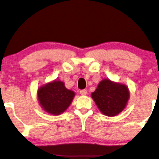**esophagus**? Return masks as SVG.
<instances>
[{
  "instance_id": "34e87169",
  "label": "esophagus",
  "mask_w": 159,
  "mask_h": 159,
  "mask_svg": "<svg viewBox=\"0 0 159 159\" xmlns=\"http://www.w3.org/2000/svg\"><path fill=\"white\" fill-rule=\"evenodd\" d=\"M86 93H87L86 89H81V91H80V94H81V95H86Z\"/></svg>"
}]
</instances>
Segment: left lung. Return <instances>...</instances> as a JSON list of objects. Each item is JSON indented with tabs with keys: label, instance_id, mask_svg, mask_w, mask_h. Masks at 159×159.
<instances>
[{
	"label": "left lung",
	"instance_id": "obj_1",
	"mask_svg": "<svg viewBox=\"0 0 159 159\" xmlns=\"http://www.w3.org/2000/svg\"><path fill=\"white\" fill-rule=\"evenodd\" d=\"M129 96L127 86L108 79L100 81L95 91L92 93V99L100 111L108 116L120 114L126 106Z\"/></svg>",
	"mask_w": 159,
	"mask_h": 159
}]
</instances>
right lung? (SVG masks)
<instances>
[{
    "instance_id": "obj_1",
    "label": "right lung",
    "mask_w": 159,
    "mask_h": 159,
    "mask_svg": "<svg viewBox=\"0 0 159 159\" xmlns=\"http://www.w3.org/2000/svg\"><path fill=\"white\" fill-rule=\"evenodd\" d=\"M75 93L65 87V84L59 81L41 86L37 92L39 103L45 111L58 115L65 111L70 105Z\"/></svg>"
}]
</instances>
